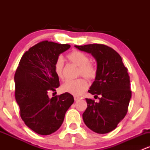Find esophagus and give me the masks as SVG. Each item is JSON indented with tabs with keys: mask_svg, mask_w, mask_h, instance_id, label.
I'll return each instance as SVG.
<instances>
[{
	"mask_svg": "<svg viewBox=\"0 0 150 150\" xmlns=\"http://www.w3.org/2000/svg\"><path fill=\"white\" fill-rule=\"evenodd\" d=\"M74 99H75V101H77L80 99V97H77V96H75V97H74Z\"/></svg>",
	"mask_w": 150,
	"mask_h": 150,
	"instance_id": "34e87169",
	"label": "esophagus"
}]
</instances>
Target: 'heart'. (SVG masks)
<instances>
[{"label": "heart", "mask_w": 150, "mask_h": 150, "mask_svg": "<svg viewBox=\"0 0 150 150\" xmlns=\"http://www.w3.org/2000/svg\"><path fill=\"white\" fill-rule=\"evenodd\" d=\"M67 58L72 63L79 67L78 75L83 76L87 80H93L97 76V68L96 65L89 61V58L87 54L82 51H71L67 55ZM54 71L56 76L59 79L64 77V63L61 58H58L55 62ZM87 82L85 79L80 78L76 80L66 81L61 86L63 92L69 93L75 96L82 94L87 88Z\"/></svg>", "instance_id": "1"}]
</instances>
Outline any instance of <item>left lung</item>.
Segmentation results:
<instances>
[{
  "label": "left lung",
  "instance_id": "1",
  "mask_svg": "<svg viewBox=\"0 0 150 150\" xmlns=\"http://www.w3.org/2000/svg\"><path fill=\"white\" fill-rule=\"evenodd\" d=\"M75 47L91 53L97 62V76L88 92L101 97L99 103L86 99L87 108L82 114L83 120L92 131L107 133L116 128L128 112L132 94L128 68L120 55L104 44Z\"/></svg>",
  "mask_w": 150,
  "mask_h": 150
}]
</instances>
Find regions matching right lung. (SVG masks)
<instances>
[{
	"label": "right lung",
	"instance_id": "right-lung-1",
	"mask_svg": "<svg viewBox=\"0 0 150 150\" xmlns=\"http://www.w3.org/2000/svg\"><path fill=\"white\" fill-rule=\"evenodd\" d=\"M69 44L43 41L24 53L15 74V99L25 125L37 133L47 135L63 123L65 112L74 102L64 93L50 99L48 92L60 86L54 71L55 62Z\"/></svg>",
	"mask_w": 150,
	"mask_h": 150
}]
</instances>
